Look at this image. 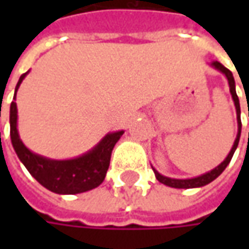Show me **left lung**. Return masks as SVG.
<instances>
[{
	"instance_id": "left-lung-1",
	"label": "left lung",
	"mask_w": 249,
	"mask_h": 249,
	"mask_svg": "<svg viewBox=\"0 0 249 249\" xmlns=\"http://www.w3.org/2000/svg\"><path fill=\"white\" fill-rule=\"evenodd\" d=\"M215 69H217L219 72H222L225 74L226 77H227V82H229V87H230V92H231V97H233V101H234V105H235V110H237V123H238V133H237V137H235L234 144H233V148L230 149V152H229V155L226 157V159L219 165V166H216L215 169H212L211 172H208L205 175H201V176L194 177V178H170V177L166 176H162L160 173H158L154 167V173H155V177H157V180H158L159 183H162V184H165V186L169 187H173V188H196V187H202L206 186V184H209L211 181H213L216 177L220 176L222 175V172L225 170L226 166L230 163V160L233 158V155H234V151L237 148V145H238V141H240V136H241V118H240V113H241V110H240V101H238V97H237V92H235V83H234V77H233V73L230 72L227 68H225L223 65L220 62H215L211 63Z\"/></svg>"
}]
</instances>
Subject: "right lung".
<instances>
[{
    "mask_svg": "<svg viewBox=\"0 0 249 249\" xmlns=\"http://www.w3.org/2000/svg\"><path fill=\"white\" fill-rule=\"evenodd\" d=\"M27 73L29 72L23 73L16 84L14 101L9 110L11 141L20 162L41 186L56 194H80L98 187L104 181L109 167L112 149L124 131L120 130L108 133L94 148L79 158L56 160L33 154L19 137L18 108L15 102L16 91Z\"/></svg>",
    "mask_w": 249,
    "mask_h": 249,
    "instance_id": "1",
    "label": "right lung"
}]
</instances>
